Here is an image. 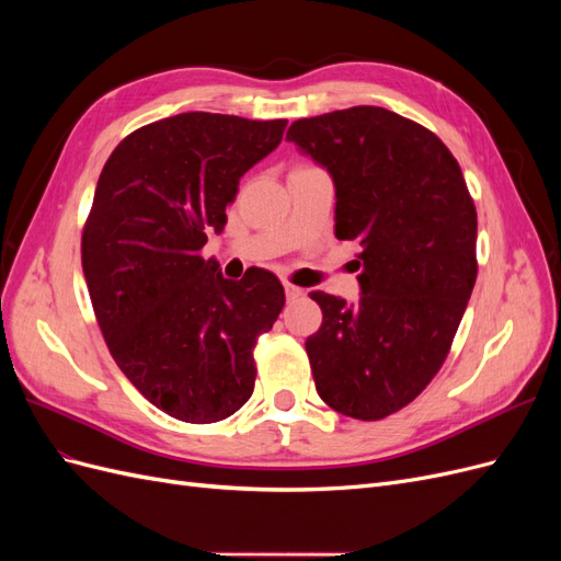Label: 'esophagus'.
Segmentation results:
<instances>
[{"label": "esophagus", "instance_id": "esophagus-1", "mask_svg": "<svg viewBox=\"0 0 561 561\" xmlns=\"http://www.w3.org/2000/svg\"><path fill=\"white\" fill-rule=\"evenodd\" d=\"M301 295V290L297 285H290V283H285V297L287 299H297Z\"/></svg>", "mask_w": 561, "mask_h": 561}]
</instances>
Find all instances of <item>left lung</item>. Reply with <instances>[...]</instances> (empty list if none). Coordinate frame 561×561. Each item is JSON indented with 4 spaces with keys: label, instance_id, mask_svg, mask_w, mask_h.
<instances>
[{
    "label": "left lung",
    "instance_id": "obj_1",
    "mask_svg": "<svg viewBox=\"0 0 561 561\" xmlns=\"http://www.w3.org/2000/svg\"><path fill=\"white\" fill-rule=\"evenodd\" d=\"M285 140L330 173L334 236L360 245V299L311 295L316 390L339 414L383 419L447 358L478 278L474 203L445 142L383 107L299 118Z\"/></svg>",
    "mask_w": 561,
    "mask_h": 561
}]
</instances>
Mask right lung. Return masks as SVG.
Segmentation results:
<instances>
[{
    "mask_svg": "<svg viewBox=\"0 0 561 561\" xmlns=\"http://www.w3.org/2000/svg\"><path fill=\"white\" fill-rule=\"evenodd\" d=\"M285 126L168 116L118 142L100 173L83 276L114 363L168 416L215 423L252 396V348L274 328L283 285L257 266L229 280L201 248L225 229L241 178L280 145Z\"/></svg>",
    "mask_w": 561,
    "mask_h": 561,
    "instance_id": "1",
    "label": "right lung"
}]
</instances>
